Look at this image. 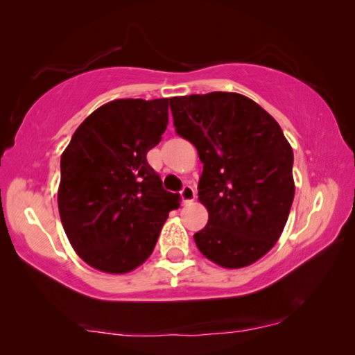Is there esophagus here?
Returning <instances> with one entry per match:
<instances>
[{
  "instance_id": "esophagus-1",
  "label": "esophagus",
  "mask_w": 355,
  "mask_h": 355,
  "mask_svg": "<svg viewBox=\"0 0 355 355\" xmlns=\"http://www.w3.org/2000/svg\"><path fill=\"white\" fill-rule=\"evenodd\" d=\"M180 198H182L183 204H189V202H193L196 199L194 188L189 187V184H184L183 189L180 191Z\"/></svg>"
}]
</instances>
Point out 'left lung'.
Here are the masks:
<instances>
[{"instance_id":"left-lung-1","label":"left lung","mask_w":355,"mask_h":355,"mask_svg":"<svg viewBox=\"0 0 355 355\" xmlns=\"http://www.w3.org/2000/svg\"><path fill=\"white\" fill-rule=\"evenodd\" d=\"M173 126L204 164L199 200L207 226L199 251L224 268H241L273 248L288 221L295 187L294 153L275 118L239 93L171 98Z\"/></svg>"}]
</instances>
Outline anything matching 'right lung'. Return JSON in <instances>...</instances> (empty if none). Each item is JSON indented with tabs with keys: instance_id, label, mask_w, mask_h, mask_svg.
I'll return each mask as SVG.
<instances>
[{
	"instance_id": "obj_1",
	"label": "right lung",
	"mask_w": 355,
	"mask_h": 355,
	"mask_svg": "<svg viewBox=\"0 0 355 355\" xmlns=\"http://www.w3.org/2000/svg\"><path fill=\"white\" fill-rule=\"evenodd\" d=\"M167 98L115 99L85 118L61 155L58 210L88 266L128 273L147 261L178 194L162 188L147 153L168 123Z\"/></svg>"
}]
</instances>
